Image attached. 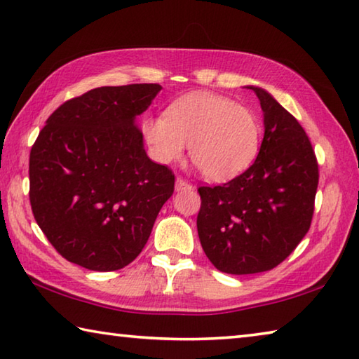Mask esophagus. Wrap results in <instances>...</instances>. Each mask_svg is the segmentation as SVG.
I'll list each match as a JSON object with an SVG mask.
<instances>
[{
    "instance_id": "esophagus-1",
    "label": "esophagus",
    "mask_w": 359,
    "mask_h": 359,
    "mask_svg": "<svg viewBox=\"0 0 359 359\" xmlns=\"http://www.w3.org/2000/svg\"><path fill=\"white\" fill-rule=\"evenodd\" d=\"M193 185L190 184V182L185 180L184 177H177L175 179V190L177 191H182V190H191Z\"/></svg>"
}]
</instances>
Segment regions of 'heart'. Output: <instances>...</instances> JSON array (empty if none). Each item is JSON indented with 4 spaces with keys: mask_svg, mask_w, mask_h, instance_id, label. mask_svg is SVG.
Returning <instances> with one entry per match:
<instances>
[{
    "mask_svg": "<svg viewBox=\"0 0 359 359\" xmlns=\"http://www.w3.org/2000/svg\"><path fill=\"white\" fill-rule=\"evenodd\" d=\"M141 131L151 158L161 165L179 161L190 144L191 161L210 180L244 172L257 158L261 139L259 121L250 109L204 92L175 100L166 115L145 117Z\"/></svg>",
    "mask_w": 359,
    "mask_h": 359,
    "instance_id": "heart-1",
    "label": "heart"
}]
</instances>
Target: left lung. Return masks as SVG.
Wrapping results in <instances>:
<instances>
[{
	"mask_svg": "<svg viewBox=\"0 0 359 359\" xmlns=\"http://www.w3.org/2000/svg\"><path fill=\"white\" fill-rule=\"evenodd\" d=\"M264 112L253 165L223 185L199 187L203 250L218 271L257 274L290 257L311 228L318 161L293 115L263 88L250 87Z\"/></svg>",
	"mask_w": 359,
	"mask_h": 359,
	"instance_id": "8db88e82",
	"label": "left lung"
}]
</instances>
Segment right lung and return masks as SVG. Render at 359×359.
Listing matches in <instances>:
<instances>
[{
	"instance_id": "add662e5",
	"label": "right lung",
	"mask_w": 359,
	"mask_h": 359,
	"mask_svg": "<svg viewBox=\"0 0 359 359\" xmlns=\"http://www.w3.org/2000/svg\"><path fill=\"white\" fill-rule=\"evenodd\" d=\"M158 83L100 87L63 102L29 151V204L53 248L90 271L128 266L174 193V172L147 156L136 115Z\"/></svg>"
}]
</instances>
